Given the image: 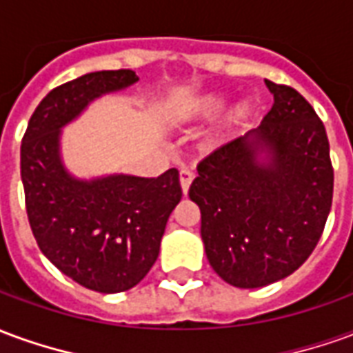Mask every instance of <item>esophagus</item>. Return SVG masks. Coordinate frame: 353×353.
<instances>
[{
	"mask_svg": "<svg viewBox=\"0 0 353 353\" xmlns=\"http://www.w3.org/2000/svg\"><path fill=\"white\" fill-rule=\"evenodd\" d=\"M192 179H194V174H192L191 170H181V172H179V183H181V191H183V194H187V191H189Z\"/></svg>",
	"mask_w": 353,
	"mask_h": 353,
	"instance_id": "obj_1",
	"label": "esophagus"
}]
</instances>
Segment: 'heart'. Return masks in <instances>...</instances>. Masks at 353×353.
<instances>
[{
    "instance_id": "b5f03b06",
    "label": "heart",
    "mask_w": 353,
    "mask_h": 353,
    "mask_svg": "<svg viewBox=\"0 0 353 353\" xmlns=\"http://www.w3.org/2000/svg\"><path fill=\"white\" fill-rule=\"evenodd\" d=\"M227 103H229V94L227 92H202L196 94V96H191V98L181 101L179 105H176L174 111H172V117L176 119L177 123L196 124L202 123V121H210V119L219 115L223 109L227 108ZM252 109V103L248 100L238 101L236 105H232L227 111V115L223 117L217 130L210 136L208 145H219L225 139V136L229 134L230 128L240 126V124H244L250 119Z\"/></svg>"
}]
</instances>
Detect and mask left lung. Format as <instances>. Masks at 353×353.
I'll list each match as a JSON object with an SVG mask.
<instances>
[{"instance_id":"8db88e82","label":"left lung","mask_w":353,"mask_h":353,"mask_svg":"<svg viewBox=\"0 0 353 353\" xmlns=\"http://www.w3.org/2000/svg\"><path fill=\"white\" fill-rule=\"evenodd\" d=\"M265 83L274 105L259 128L208 154L189 189L210 265L240 289L295 272L333 202L325 126L295 88Z\"/></svg>"}]
</instances>
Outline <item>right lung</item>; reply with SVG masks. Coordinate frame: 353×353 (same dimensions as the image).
<instances>
[{"label":"right lung","instance_id":"obj_1","mask_svg":"<svg viewBox=\"0 0 353 353\" xmlns=\"http://www.w3.org/2000/svg\"><path fill=\"white\" fill-rule=\"evenodd\" d=\"M134 83L138 75L132 70L92 72L50 90L20 147L28 219L39 250L60 272L98 293H121L145 278L181 200L176 168L159 177L81 179L64 166L60 139L65 124L94 100Z\"/></svg>","mask_w":353,"mask_h":353}]
</instances>
